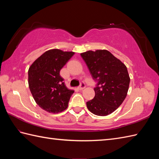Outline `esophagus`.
Instances as JSON below:
<instances>
[{
  "label": "esophagus",
  "mask_w": 159,
  "mask_h": 159,
  "mask_svg": "<svg viewBox=\"0 0 159 159\" xmlns=\"http://www.w3.org/2000/svg\"><path fill=\"white\" fill-rule=\"evenodd\" d=\"M85 83H80V86L78 87V89H79V90H82V89H83L84 88H85Z\"/></svg>",
  "instance_id": "34e87169"
}]
</instances>
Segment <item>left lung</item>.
Listing matches in <instances>:
<instances>
[{
    "label": "left lung",
    "instance_id": "1",
    "mask_svg": "<svg viewBox=\"0 0 159 159\" xmlns=\"http://www.w3.org/2000/svg\"><path fill=\"white\" fill-rule=\"evenodd\" d=\"M80 55L97 82L95 96L87 102V109L96 116H108L126 98L130 84L127 67L107 50H89Z\"/></svg>",
    "mask_w": 159,
    "mask_h": 159
}]
</instances>
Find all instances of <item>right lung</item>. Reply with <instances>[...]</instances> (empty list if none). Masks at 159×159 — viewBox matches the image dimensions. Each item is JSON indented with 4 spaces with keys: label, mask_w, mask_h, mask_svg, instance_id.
<instances>
[{
    "label": "right lung",
    "mask_w": 159,
    "mask_h": 159,
    "mask_svg": "<svg viewBox=\"0 0 159 159\" xmlns=\"http://www.w3.org/2000/svg\"><path fill=\"white\" fill-rule=\"evenodd\" d=\"M74 55L52 49L45 52L30 66L29 87L39 107L47 112L58 113L66 110L74 91L67 88L60 70Z\"/></svg>",
    "instance_id": "1"
}]
</instances>
